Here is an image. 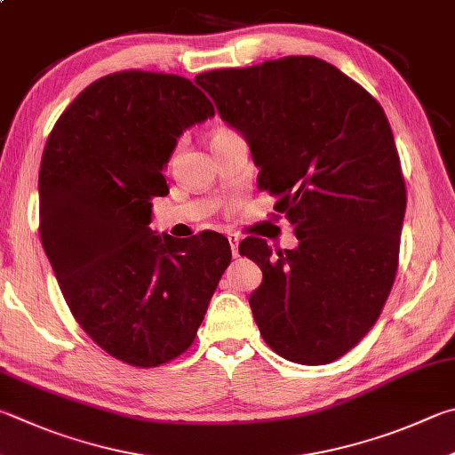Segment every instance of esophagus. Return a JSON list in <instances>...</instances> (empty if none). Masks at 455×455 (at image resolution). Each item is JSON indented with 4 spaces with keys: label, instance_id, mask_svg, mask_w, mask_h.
<instances>
[{
    "label": "esophagus",
    "instance_id": "34e87169",
    "mask_svg": "<svg viewBox=\"0 0 455 455\" xmlns=\"http://www.w3.org/2000/svg\"><path fill=\"white\" fill-rule=\"evenodd\" d=\"M228 243H230L233 256H238V243H241V238H238V235H228Z\"/></svg>",
    "mask_w": 455,
    "mask_h": 455
}]
</instances>
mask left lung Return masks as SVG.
<instances>
[{"instance_id": "1", "label": "left lung", "mask_w": 455, "mask_h": 455, "mask_svg": "<svg viewBox=\"0 0 455 455\" xmlns=\"http://www.w3.org/2000/svg\"><path fill=\"white\" fill-rule=\"evenodd\" d=\"M195 84L249 143L259 187L299 238L276 254L262 238L238 246L262 270L249 304L264 342L296 364L338 360L374 326L398 268L406 185L384 109L307 55Z\"/></svg>"}]
</instances>
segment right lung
<instances>
[{
    "label": "right lung",
    "instance_id": "right-lung-1",
    "mask_svg": "<svg viewBox=\"0 0 455 455\" xmlns=\"http://www.w3.org/2000/svg\"><path fill=\"white\" fill-rule=\"evenodd\" d=\"M211 117L185 77L113 73L73 99L41 156V244L65 302L131 366L155 368L193 344L233 256L219 233L177 241L148 227L177 139Z\"/></svg>",
    "mask_w": 455,
    "mask_h": 455
}]
</instances>
